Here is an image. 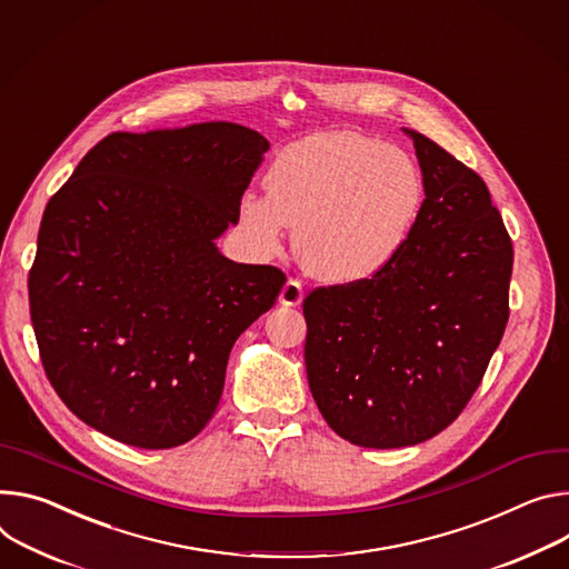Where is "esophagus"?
Listing matches in <instances>:
<instances>
[{
  "instance_id": "1",
  "label": "esophagus",
  "mask_w": 569,
  "mask_h": 569,
  "mask_svg": "<svg viewBox=\"0 0 569 569\" xmlns=\"http://www.w3.org/2000/svg\"><path fill=\"white\" fill-rule=\"evenodd\" d=\"M279 301L283 306H299L303 301V288L297 279H288L286 286L281 288V295H279Z\"/></svg>"
}]
</instances>
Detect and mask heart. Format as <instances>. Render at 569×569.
I'll return each instance as SVG.
<instances>
[{
    "label": "heart",
    "instance_id": "b5f03b06",
    "mask_svg": "<svg viewBox=\"0 0 569 569\" xmlns=\"http://www.w3.org/2000/svg\"><path fill=\"white\" fill-rule=\"evenodd\" d=\"M268 194L247 192L240 231L256 258L281 251L288 227L301 268L333 286L381 274L416 227L425 186L408 153L351 131L288 144L266 174Z\"/></svg>",
    "mask_w": 569,
    "mask_h": 569
}]
</instances>
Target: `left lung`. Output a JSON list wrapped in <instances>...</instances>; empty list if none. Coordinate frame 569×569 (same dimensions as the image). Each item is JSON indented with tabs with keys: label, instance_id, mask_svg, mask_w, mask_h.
Here are the masks:
<instances>
[{
	"label": "left lung",
	"instance_id": "left-lung-1",
	"mask_svg": "<svg viewBox=\"0 0 569 569\" xmlns=\"http://www.w3.org/2000/svg\"><path fill=\"white\" fill-rule=\"evenodd\" d=\"M403 133L425 183L406 247L381 274L303 299L313 399L340 438L370 449L447 429L508 322L512 242L488 186L427 136Z\"/></svg>",
	"mask_w": 569,
	"mask_h": 569
}]
</instances>
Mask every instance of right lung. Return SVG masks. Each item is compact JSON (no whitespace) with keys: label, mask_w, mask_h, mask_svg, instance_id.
I'll return each instance as SVG.
<instances>
[{"label":"right lung","mask_w":569,"mask_h":569,"mask_svg":"<svg viewBox=\"0 0 569 569\" xmlns=\"http://www.w3.org/2000/svg\"><path fill=\"white\" fill-rule=\"evenodd\" d=\"M268 149L236 122L118 131L49 199L31 322L49 383L88 427L170 449L213 418L233 342L286 283L216 244Z\"/></svg>","instance_id":"1"}]
</instances>
